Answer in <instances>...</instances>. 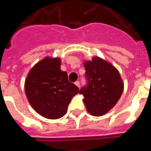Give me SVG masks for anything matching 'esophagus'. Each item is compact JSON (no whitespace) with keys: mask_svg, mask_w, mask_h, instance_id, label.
Wrapping results in <instances>:
<instances>
[{"mask_svg":"<svg viewBox=\"0 0 151 151\" xmlns=\"http://www.w3.org/2000/svg\"><path fill=\"white\" fill-rule=\"evenodd\" d=\"M75 85H76V86H78V88L80 87V82H79L78 81H76V82H75Z\"/></svg>","mask_w":151,"mask_h":151,"instance_id":"esophagus-1","label":"esophagus"}]
</instances>
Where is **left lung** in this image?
<instances>
[{"label":"left lung","instance_id":"obj_1","mask_svg":"<svg viewBox=\"0 0 151 151\" xmlns=\"http://www.w3.org/2000/svg\"><path fill=\"white\" fill-rule=\"evenodd\" d=\"M86 86L79 93L84 96V104L88 112L101 116L113 108L120 98L124 83L119 71L111 63L99 57L84 63Z\"/></svg>","mask_w":151,"mask_h":151}]
</instances>
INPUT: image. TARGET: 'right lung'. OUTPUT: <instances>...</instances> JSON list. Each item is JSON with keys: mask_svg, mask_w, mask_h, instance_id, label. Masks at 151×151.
Returning <instances> with one entry per match:
<instances>
[{"mask_svg": "<svg viewBox=\"0 0 151 151\" xmlns=\"http://www.w3.org/2000/svg\"><path fill=\"white\" fill-rule=\"evenodd\" d=\"M60 66L59 58L46 57L32 67L25 80V93L30 104L47 119L65 116L71 99L79 92Z\"/></svg>", "mask_w": 151, "mask_h": 151, "instance_id": "1", "label": "right lung"}]
</instances>
